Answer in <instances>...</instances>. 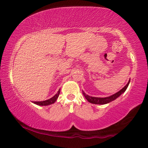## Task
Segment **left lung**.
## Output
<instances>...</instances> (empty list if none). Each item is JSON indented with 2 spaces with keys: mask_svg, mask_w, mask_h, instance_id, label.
I'll return each instance as SVG.
<instances>
[{
  "mask_svg": "<svg viewBox=\"0 0 148 148\" xmlns=\"http://www.w3.org/2000/svg\"><path fill=\"white\" fill-rule=\"evenodd\" d=\"M130 79L129 80L128 83H127V85L125 86V87L122 88L120 90L117 92L116 93H115V94L112 95L109 97H92V96L88 95L86 94V92H84V91H83V95H84L85 98H86V99L88 100V101H89L90 103H94V104H101V105L106 104V103H108L111 102V101H114V100L116 99L117 98H118L121 95H123L125 92V90H127L129 84H130Z\"/></svg>",
  "mask_w": 148,
  "mask_h": 148,
  "instance_id": "8db88e82",
  "label": "left lung"
}]
</instances>
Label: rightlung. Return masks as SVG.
I'll use <instances>...</instances> for the list:
<instances>
[{
	"instance_id": "obj_1",
	"label": "right lung",
	"mask_w": 148,
	"mask_h": 148,
	"mask_svg": "<svg viewBox=\"0 0 148 148\" xmlns=\"http://www.w3.org/2000/svg\"><path fill=\"white\" fill-rule=\"evenodd\" d=\"M60 89L58 90V92L53 97H52L51 98H50V99H47V100H45V101H32L33 103H35V104H37V105H39V106H48V105H51L52 104V103H55V101H56L58 97H59V95H60Z\"/></svg>"
}]
</instances>
